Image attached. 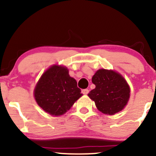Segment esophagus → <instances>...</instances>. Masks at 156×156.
Here are the masks:
<instances>
[{
  "instance_id": "obj_1",
  "label": "esophagus",
  "mask_w": 156,
  "mask_h": 156,
  "mask_svg": "<svg viewBox=\"0 0 156 156\" xmlns=\"http://www.w3.org/2000/svg\"><path fill=\"white\" fill-rule=\"evenodd\" d=\"M82 93H83V94H87L89 93V89H84L82 90Z\"/></svg>"
}]
</instances>
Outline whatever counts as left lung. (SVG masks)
I'll return each instance as SVG.
<instances>
[{"label":"left lung","instance_id":"obj_1","mask_svg":"<svg viewBox=\"0 0 156 156\" xmlns=\"http://www.w3.org/2000/svg\"><path fill=\"white\" fill-rule=\"evenodd\" d=\"M92 81L95 88L88 96L100 112L114 115L125 108L129 101L130 89L122 75L112 69H101L94 73Z\"/></svg>","mask_w":156,"mask_h":156}]
</instances>
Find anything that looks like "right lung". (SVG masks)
Segmentation results:
<instances>
[{
  "instance_id": "right-lung-1",
  "label": "right lung",
  "mask_w": 156,
  "mask_h": 156,
  "mask_svg": "<svg viewBox=\"0 0 156 156\" xmlns=\"http://www.w3.org/2000/svg\"><path fill=\"white\" fill-rule=\"evenodd\" d=\"M80 92L67 68L55 64L42 74L34 94L37 104L44 112L52 116H60L69 110L82 96Z\"/></svg>"
}]
</instances>
